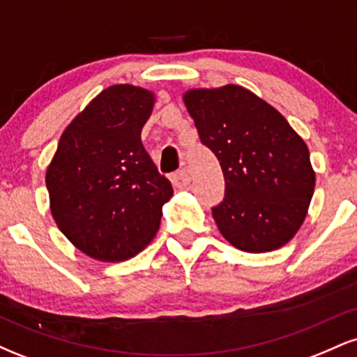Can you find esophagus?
Listing matches in <instances>:
<instances>
[{"instance_id": "1", "label": "esophagus", "mask_w": 357, "mask_h": 357, "mask_svg": "<svg viewBox=\"0 0 357 357\" xmlns=\"http://www.w3.org/2000/svg\"><path fill=\"white\" fill-rule=\"evenodd\" d=\"M173 181L178 184V186H188L191 183V176L186 169H179L173 174Z\"/></svg>"}]
</instances>
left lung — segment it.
Masks as SVG:
<instances>
[{
	"label": "left lung",
	"mask_w": 357,
	"mask_h": 357,
	"mask_svg": "<svg viewBox=\"0 0 357 357\" xmlns=\"http://www.w3.org/2000/svg\"><path fill=\"white\" fill-rule=\"evenodd\" d=\"M184 104L225 176V198L213 208L221 235L250 253L284 247L304 223L314 195L304 139L240 85L188 90Z\"/></svg>",
	"instance_id": "8db88e82"
}]
</instances>
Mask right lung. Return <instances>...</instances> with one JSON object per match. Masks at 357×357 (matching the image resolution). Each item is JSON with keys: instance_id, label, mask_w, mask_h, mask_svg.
Returning <instances> with one entry per match:
<instances>
[{"instance_id": "obj_1", "label": "right lung", "mask_w": 357, "mask_h": 357, "mask_svg": "<svg viewBox=\"0 0 357 357\" xmlns=\"http://www.w3.org/2000/svg\"><path fill=\"white\" fill-rule=\"evenodd\" d=\"M153 105L146 89L102 90L63 130L47 169L53 220L96 260L122 261L144 250L173 196L141 141Z\"/></svg>"}]
</instances>
